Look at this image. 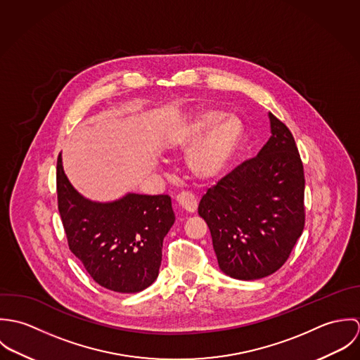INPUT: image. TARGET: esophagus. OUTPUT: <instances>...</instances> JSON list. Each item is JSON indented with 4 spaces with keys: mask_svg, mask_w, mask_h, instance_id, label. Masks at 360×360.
<instances>
[{
    "mask_svg": "<svg viewBox=\"0 0 360 360\" xmlns=\"http://www.w3.org/2000/svg\"><path fill=\"white\" fill-rule=\"evenodd\" d=\"M177 202L188 213H194L197 210V206H198V201H197L195 195L191 194V193H187V191L177 195Z\"/></svg>",
    "mask_w": 360,
    "mask_h": 360,
    "instance_id": "esophagus-1",
    "label": "esophagus"
}]
</instances>
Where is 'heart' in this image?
<instances>
[{
  "label": "heart",
  "mask_w": 360,
  "mask_h": 360,
  "mask_svg": "<svg viewBox=\"0 0 360 360\" xmlns=\"http://www.w3.org/2000/svg\"><path fill=\"white\" fill-rule=\"evenodd\" d=\"M217 110H202L197 113L184 129L170 143L174 151H184L201 140H204L188 156L190 170L200 179H212L217 176L229 163L240 146L243 137V124L236 116L224 117Z\"/></svg>",
  "instance_id": "b5f03b06"
}]
</instances>
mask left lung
<instances>
[{
	"label": "left lung",
	"mask_w": 360,
	"mask_h": 360,
	"mask_svg": "<svg viewBox=\"0 0 360 360\" xmlns=\"http://www.w3.org/2000/svg\"><path fill=\"white\" fill-rule=\"evenodd\" d=\"M269 117L271 136L257 156L221 177L198 206L220 270L238 280L277 271L305 226L301 156L290 129Z\"/></svg>",
	"instance_id": "obj_1"
}]
</instances>
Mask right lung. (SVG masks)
Here are the masks:
<instances>
[{
  "label": "right lung",
  "instance_id": "right-lung-1",
  "mask_svg": "<svg viewBox=\"0 0 360 360\" xmlns=\"http://www.w3.org/2000/svg\"><path fill=\"white\" fill-rule=\"evenodd\" d=\"M58 210L75 254L103 288L133 294L150 287L159 273L163 238L174 223L169 195L127 194L94 202L69 183L56 162Z\"/></svg>",
  "mask_w": 360,
  "mask_h": 360
}]
</instances>
